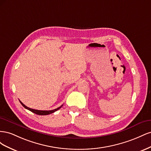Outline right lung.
Here are the masks:
<instances>
[{
    "label": "right lung",
    "instance_id": "obj_1",
    "mask_svg": "<svg viewBox=\"0 0 151 151\" xmlns=\"http://www.w3.org/2000/svg\"><path fill=\"white\" fill-rule=\"evenodd\" d=\"M20 101L21 104L22 105V106H23L26 109H28V110L31 111V112H33V113L36 114V115H49V114H51V113H54L55 111H57L58 109H60V108L63 106V105H62L61 106L58 107V108H56V109H53V110H48H48H47V111H45V110H38V109H34L29 108H28V106H26V105H24L21 101Z\"/></svg>",
    "mask_w": 151,
    "mask_h": 151
}]
</instances>
